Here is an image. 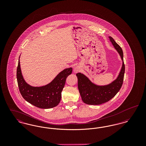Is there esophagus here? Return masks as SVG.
Masks as SVG:
<instances>
[{"label":"esophagus","mask_w":146,"mask_h":146,"mask_svg":"<svg viewBox=\"0 0 146 146\" xmlns=\"http://www.w3.org/2000/svg\"><path fill=\"white\" fill-rule=\"evenodd\" d=\"M73 70H74V73H78V72L80 70V68H79V67L78 66H76V67H74Z\"/></svg>","instance_id":"esophagus-1"}]
</instances>
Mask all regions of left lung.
<instances>
[{"mask_svg": "<svg viewBox=\"0 0 146 146\" xmlns=\"http://www.w3.org/2000/svg\"><path fill=\"white\" fill-rule=\"evenodd\" d=\"M122 60V66L117 78L111 83L98 85L92 83L90 80L83 73H78V87L84 103L91 105H98L109 101L120 90L123 83L125 73V65L123 61V52L111 36L108 37Z\"/></svg>", "mask_w": 146, "mask_h": 146, "instance_id": "1", "label": "left lung"}]
</instances>
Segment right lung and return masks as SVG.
<instances>
[{
	"instance_id": "add662e5",
	"label": "right lung",
	"mask_w": 146,
	"mask_h": 146,
	"mask_svg": "<svg viewBox=\"0 0 146 146\" xmlns=\"http://www.w3.org/2000/svg\"><path fill=\"white\" fill-rule=\"evenodd\" d=\"M72 72V68H66L49 84L42 86H33L25 80L22 74L19 60L16 75L19 90L26 101L36 107L42 109L55 107L61 101V92L66 78Z\"/></svg>"
}]
</instances>
